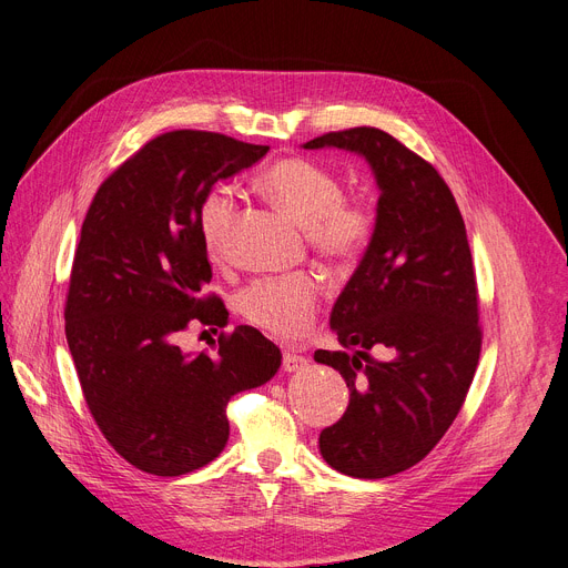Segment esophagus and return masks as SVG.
<instances>
[{
    "instance_id": "34e87169",
    "label": "esophagus",
    "mask_w": 568,
    "mask_h": 568,
    "mask_svg": "<svg viewBox=\"0 0 568 568\" xmlns=\"http://www.w3.org/2000/svg\"><path fill=\"white\" fill-rule=\"evenodd\" d=\"M306 362H308V359H306L304 354H300V352H294V349H285V352H283V368H285L287 373L304 368Z\"/></svg>"
}]
</instances>
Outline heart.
Wrapping results in <instances>:
<instances>
[{"mask_svg":"<svg viewBox=\"0 0 568 568\" xmlns=\"http://www.w3.org/2000/svg\"><path fill=\"white\" fill-rule=\"evenodd\" d=\"M260 186L290 216L306 225L308 244L326 260L352 264L371 246L375 234L371 206L343 197V182L326 165L302 156L281 159L260 176ZM234 221V191L223 184L209 189L197 209V225L212 260L227 257ZM320 294L322 276L315 272L262 276L239 292L236 308L260 329L294 338L311 326Z\"/></svg>","mask_w":568,"mask_h":568,"instance_id":"obj_1","label":"heart"}]
</instances>
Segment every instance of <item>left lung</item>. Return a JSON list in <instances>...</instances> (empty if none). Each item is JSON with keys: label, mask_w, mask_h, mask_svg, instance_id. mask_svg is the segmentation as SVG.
Listing matches in <instances>:
<instances>
[{"label": "left lung", "mask_w": 568, "mask_h": 568, "mask_svg": "<svg viewBox=\"0 0 568 568\" xmlns=\"http://www.w3.org/2000/svg\"><path fill=\"white\" fill-rule=\"evenodd\" d=\"M306 149L366 156L377 186L373 242L332 311L345 349H317L349 389L341 422L320 433L322 458L356 479L424 460L458 416L481 354L479 290L452 189L394 135L373 126L324 133ZM373 346L390 359L373 361Z\"/></svg>", "instance_id": "1"}]
</instances>
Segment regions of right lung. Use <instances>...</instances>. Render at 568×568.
Here are the masks:
<instances>
[{
	"label": "right lung",
	"instance_id": "1",
	"mask_svg": "<svg viewBox=\"0 0 568 568\" xmlns=\"http://www.w3.org/2000/svg\"><path fill=\"white\" fill-rule=\"evenodd\" d=\"M268 152L212 131L149 140L99 186L82 221L67 292V341L89 412L133 467L179 476L227 444L232 396L272 379L281 349L253 326L186 354L191 324L223 326L221 296L204 292L212 264L197 209L219 179Z\"/></svg>",
	"mask_w": 568,
	"mask_h": 568
}]
</instances>
